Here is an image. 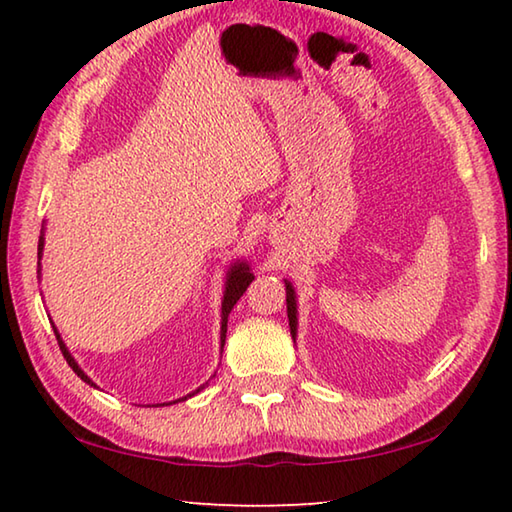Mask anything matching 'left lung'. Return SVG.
<instances>
[{"mask_svg":"<svg viewBox=\"0 0 512 512\" xmlns=\"http://www.w3.org/2000/svg\"><path fill=\"white\" fill-rule=\"evenodd\" d=\"M286 313H288V324H291V333L295 338V327H297V318H295V293H293V286L286 282Z\"/></svg>","mask_w":512,"mask_h":512,"instance_id":"8db88e82","label":"left lung"}]
</instances>
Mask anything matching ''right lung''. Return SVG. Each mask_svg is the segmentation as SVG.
<instances>
[{"instance_id":"right-lung-1","label":"right lung","mask_w":512,"mask_h":512,"mask_svg":"<svg viewBox=\"0 0 512 512\" xmlns=\"http://www.w3.org/2000/svg\"><path fill=\"white\" fill-rule=\"evenodd\" d=\"M42 248H44V237H40V244H37V257H42ZM253 282V273L248 271V266L246 264H237V266H232L230 268V273H228V282H226V293H224V302H221V349H224V342H226V329H228V313L232 311V306L237 304V300L241 295H244V291L248 288V284ZM55 338H58V345H60V351H62V356L67 358V362H69V367L76 371V374L85 380V383H89V385H94L89 380V376L85 374V371H82L80 367H78V362L71 358V353H69V349L64 347V342L60 340V336H58V331H55ZM96 387V385H94ZM199 392V389H197ZM194 392V394H197ZM192 396V394H190ZM188 398V396H185ZM183 398V401H185ZM181 401V398H179Z\"/></svg>"}]
</instances>
